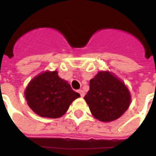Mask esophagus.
<instances>
[{"label":"esophagus","instance_id":"esophagus-1","mask_svg":"<svg viewBox=\"0 0 156 156\" xmlns=\"http://www.w3.org/2000/svg\"><path fill=\"white\" fill-rule=\"evenodd\" d=\"M78 92H79V94H80L81 97H84V95H85V92H84L83 90H78Z\"/></svg>","mask_w":156,"mask_h":156}]
</instances>
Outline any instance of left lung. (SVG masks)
Returning <instances> with one entry per match:
<instances>
[{
    "label": "left lung",
    "instance_id": "8db88e82",
    "mask_svg": "<svg viewBox=\"0 0 156 156\" xmlns=\"http://www.w3.org/2000/svg\"><path fill=\"white\" fill-rule=\"evenodd\" d=\"M84 100L90 112L99 121L118 119L128 109L130 93L125 83L108 71H100L90 81V90Z\"/></svg>",
    "mask_w": 156,
    "mask_h": 156
}]
</instances>
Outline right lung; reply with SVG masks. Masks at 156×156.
Returning a JSON list of instances; mask_svg holds the SVG:
<instances>
[{"instance_id":"add662e5","label":"right lung","mask_w":156,"mask_h":156,"mask_svg":"<svg viewBox=\"0 0 156 156\" xmlns=\"http://www.w3.org/2000/svg\"><path fill=\"white\" fill-rule=\"evenodd\" d=\"M28 106L43 117L58 118L66 113L73 100L80 97L57 71H45L33 78L27 87Z\"/></svg>"}]
</instances>
